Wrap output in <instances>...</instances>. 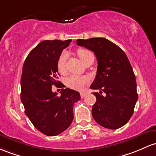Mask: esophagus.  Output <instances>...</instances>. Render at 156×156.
Here are the masks:
<instances>
[{
	"mask_svg": "<svg viewBox=\"0 0 156 156\" xmlns=\"http://www.w3.org/2000/svg\"><path fill=\"white\" fill-rule=\"evenodd\" d=\"M80 94H81V97L83 98H84L87 95V92H81Z\"/></svg>",
	"mask_w": 156,
	"mask_h": 156,
	"instance_id": "34e87169",
	"label": "esophagus"
}]
</instances>
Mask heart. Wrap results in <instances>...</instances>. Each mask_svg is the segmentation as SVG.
<instances>
[{
    "mask_svg": "<svg viewBox=\"0 0 156 156\" xmlns=\"http://www.w3.org/2000/svg\"><path fill=\"white\" fill-rule=\"evenodd\" d=\"M78 55L82 63L84 62L88 58L93 56V54L91 51L87 49H79L78 50ZM67 54L66 52H63L60 55L58 59L57 66L58 69L61 73H63L65 70V64H66ZM88 82V78L85 76H78V75H70L65 81V84L70 89L75 90H81L83 88L84 85Z\"/></svg>",
    "mask_w": 156,
    "mask_h": 156,
    "instance_id": "1",
    "label": "heart"
}]
</instances>
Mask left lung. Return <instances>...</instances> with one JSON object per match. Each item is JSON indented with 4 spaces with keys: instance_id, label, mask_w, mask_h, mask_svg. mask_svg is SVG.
<instances>
[{
    "instance_id": "1",
    "label": "left lung",
    "mask_w": 156,
    "mask_h": 156,
    "mask_svg": "<svg viewBox=\"0 0 156 156\" xmlns=\"http://www.w3.org/2000/svg\"><path fill=\"white\" fill-rule=\"evenodd\" d=\"M76 42L92 51L98 61L96 76L90 88L100 92L92 93L96 96L92 117L104 127L119 129L130 119L138 100L136 76L127 56L104 37L78 39Z\"/></svg>"
}]
</instances>
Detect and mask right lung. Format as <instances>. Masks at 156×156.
<instances>
[{
    "mask_svg": "<svg viewBox=\"0 0 156 156\" xmlns=\"http://www.w3.org/2000/svg\"><path fill=\"white\" fill-rule=\"evenodd\" d=\"M71 39L43 41L29 53L22 69L20 100L25 114L34 126L48 136H55L66 130L73 120V105L81 99L75 90L62 89L61 96L52 92V85L59 75L57 62L63 49Z\"/></svg>",
    "mask_w": 156,
    "mask_h": 156,
    "instance_id": "obj_1",
    "label": "right lung"
}]
</instances>
